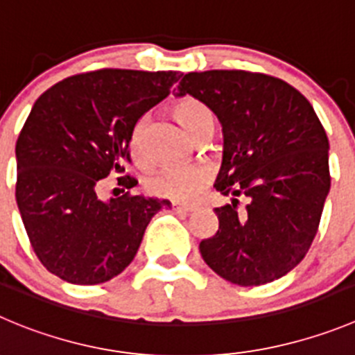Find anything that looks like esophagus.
<instances>
[{"instance_id": "obj_1", "label": "esophagus", "mask_w": 355, "mask_h": 355, "mask_svg": "<svg viewBox=\"0 0 355 355\" xmlns=\"http://www.w3.org/2000/svg\"><path fill=\"white\" fill-rule=\"evenodd\" d=\"M173 210L178 211V214H191V211H194V207H191V205L173 203Z\"/></svg>"}]
</instances>
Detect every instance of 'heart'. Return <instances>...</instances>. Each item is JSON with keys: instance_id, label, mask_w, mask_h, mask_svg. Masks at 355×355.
Instances as JSON below:
<instances>
[{"instance_id": "obj_1", "label": "heart", "mask_w": 355, "mask_h": 355, "mask_svg": "<svg viewBox=\"0 0 355 355\" xmlns=\"http://www.w3.org/2000/svg\"><path fill=\"white\" fill-rule=\"evenodd\" d=\"M173 114L191 135H194L205 121L214 119L207 105L194 98H184L177 101ZM141 137H144V119L137 122L131 132V141H129L132 154L138 157L144 155V138ZM210 180L211 170L207 166L162 168L147 178V191L154 196L166 198V200L194 201L210 184Z\"/></svg>"}]
</instances>
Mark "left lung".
<instances>
[{
	"label": "left lung",
	"instance_id": "obj_1",
	"mask_svg": "<svg viewBox=\"0 0 355 355\" xmlns=\"http://www.w3.org/2000/svg\"><path fill=\"white\" fill-rule=\"evenodd\" d=\"M205 103L223 125V166L214 187L218 230L200 243L205 263L227 282L263 286L303 261L331 187L329 141L315 110L280 78L243 69L184 75L175 96ZM238 196H247L243 212Z\"/></svg>",
	"mask_w": 355,
	"mask_h": 355
}]
</instances>
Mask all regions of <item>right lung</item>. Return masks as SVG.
<instances>
[{
    "label": "right lung",
    "mask_w": 355,
    "mask_h": 355,
    "mask_svg": "<svg viewBox=\"0 0 355 355\" xmlns=\"http://www.w3.org/2000/svg\"><path fill=\"white\" fill-rule=\"evenodd\" d=\"M177 71L98 69L64 78L36 99L15 145V200L31 247L51 273L94 286L129 266L168 200L103 201L101 180L122 173L138 119L170 94ZM124 187L138 184L121 177Z\"/></svg>",
    "instance_id": "right-lung-1"
}]
</instances>
